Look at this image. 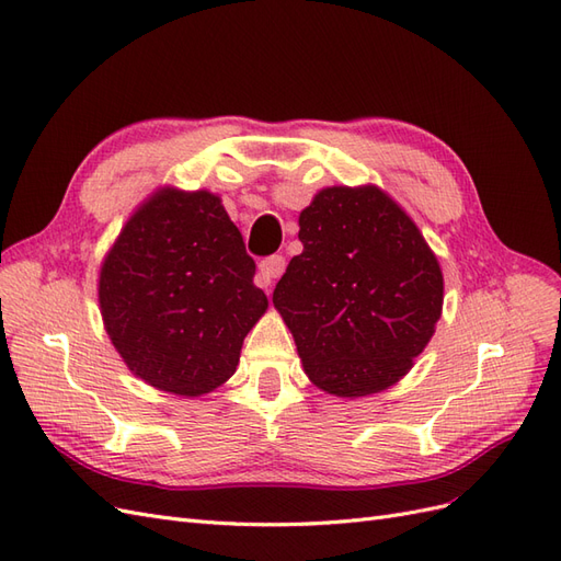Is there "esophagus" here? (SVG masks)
Listing matches in <instances>:
<instances>
[{"instance_id": "1", "label": "esophagus", "mask_w": 561, "mask_h": 561, "mask_svg": "<svg viewBox=\"0 0 561 561\" xmlns=\"http://www.w3.org/2000/svg\"><path fill=\"white\" fill-rule=\"evenodd\" d=\"M285 271V257L283 254H271V257L260 262V271H257V285L260 287H268L274 285L276 278L283 276Z\"/></svg>"}]
</instances>
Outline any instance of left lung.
<instances>
[{
  "label": "left lung",
  "instance_id": "1",
  "mask_svg": "<svg viewBox=\"0 0 561 561\" xmlns=\"http://www.w3.org/2000/svg\"><path fill=\"white\" fill-rule=\"evenodd\" d=\"M301 254L274 290L309 379L339 398L400 381L443 313V271L377 186H328L299 215Z\"/></svg>",
  "mask_w": 561,
  "mask_h": 561
}]
</instances>
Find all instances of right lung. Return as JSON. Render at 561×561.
<instances>
[{
    "label": "right lung",
    "mask_w": 561,
    "mask_h": 561,
    "mask_svg": "<svg viewBox=\"0 0 561 561\" xmlns=\"http://www.w3.org/2000/svg\"><path fill=\"white\" fill-rule=\"evenodd\" d=\"M254 260L222 201L159 190L130 215L100 268V313L133 375L196 398L239 365L266 307Z\"/></svg>",
    "instance_id": "add662e5"
}]
</instances>
